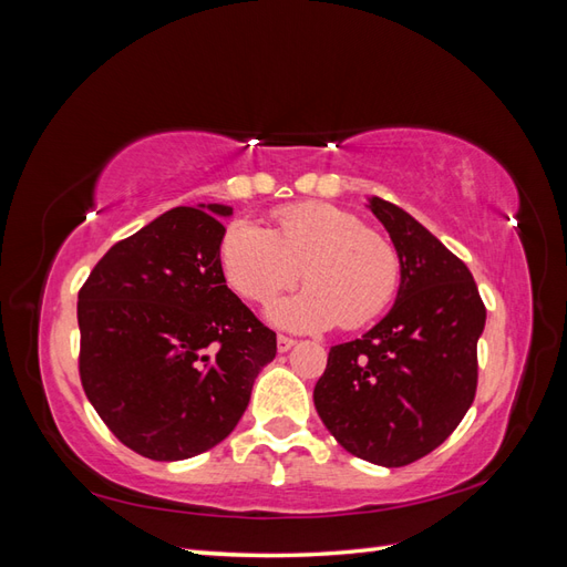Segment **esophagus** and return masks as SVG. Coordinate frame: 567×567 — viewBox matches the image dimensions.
I'll return each instance as SVG.
<instances>
[{
  "label": "esophagus",
  "mask_w": 567,
  "mask_h": 567,
  "mask_svg": "<svg viewBox=\"0 0 567 567\" xmlns=\"http://www.w3.org/2000/svg\"><path fill=\"white\" fill-rule=\"evenodd\" d=\"M297 346L295 338H287V336H278V352H287Z\"/></svg>",
  "instance_id": "esophagus-1"
}]
</instances>
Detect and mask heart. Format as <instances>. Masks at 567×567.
<instances>
[{"label":"heart","instance_id":"1","mask_svg":"<svg viewBox=\"0 0 567 567\" xmlns=\"http://www.w3.org/2000/svg\"><path fill=\"white\" fill-rule=\"evenodd\" d=\"M219 266L234 292L248 301H268L301 275L309 285L266 311L287 331L370 323L389 307L401 275L399 254L386 236L323 203L278 209L272 229L234 219L221 234Z\"/></svg>","mask_w":567,"mask_h":567}]
</instances>
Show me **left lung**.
<instances>
[{"label":"left lung","mask_w":567,"mask_h":567,"mask_svg":"<svg viewBox=\"0 0 567 567\" xmlns=\"http://www.w3.org/2000/svg\"><path fill=\"white\" fill-rule=\"evenodd\" d=\"M401 262L396 305L328 352L313 405L350 454L405 466L450 437L476 396L485 307L464 260L399 205L370 197Z\"/></svg>","instance_id":"8db88e82"}]
</instances>
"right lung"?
<instances>
[{"label":"right lung","instance_id":"obj_1","mask_svg":"<svg viewBox=\"0 0 567 567\" xmlns=\"http://www.w3.org/2000/svg\"><path fill=\"white\" fill-rule=\"evenodd\" d=\"M229 205L174 207L117 241L79 289V374L130 450L181 462L239 423L278 340L224 280Z\"/></svg>","mask_w":567,"mask_h":567}]
</instances>
